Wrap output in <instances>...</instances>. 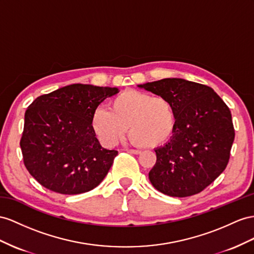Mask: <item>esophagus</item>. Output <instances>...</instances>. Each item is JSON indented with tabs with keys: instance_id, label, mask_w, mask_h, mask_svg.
I'll return each instance as SVG.
<instances>
[{
	"instance_id": "esophagus-1",
	"label": "esophagus",
	"mask_w": 254,
	"mask_h": 254,
	"mask_svg": "<svg viewBox=\"0 0 254 254\" xmlns=\"http://www.w3.org/2000/svg\"><path fill=\"white\" fill-rule=\"evenodd\" d=\"M127 152H129V153H133V154H140V150H135V149H127Z\"/></svg>"
}]
</instances>
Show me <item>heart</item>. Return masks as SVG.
I'll return each mask as SVG.
<instances>
[{"instance_id": "obj_1", "label": "heart", "mask_w": 254, "mask_h": 254, "mask_svg": "<svg viewBox=\"0 0 254 254\" xmlns=\"http://www.w3.org/2000/svg\"><path fill=\"white\" fill-rule=\"evenodd\" d=\"M109 109L96 108L91 117V128L105 147L115 146L127 127L136 144L159 147L171 138L176 127L174 105L164 96L127 90L110 101Z\"/></svg>"}]
</instances>
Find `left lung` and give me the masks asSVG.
Returning <instances> with one entry per match:
<instances>
[{
	"label": "left lung",
	"mask_w": 254,
	"mask_h": 254,
	"mask_svg": "<svg viewBox=\"0 0 254 254\" xmlns=\"http://www.w3.org/2000/svg\"><path fill=\"white\" fill-rule=\"evenodd\" d=\"M170 100L176 127L164 146L154 149L157 162L149 180L168 196L187 197L203 191L229 163L235 137L230 108L210 87L165 78L138 84Z\"/></svg>",
	"instance_id": "obj_1"
}]
</instances>
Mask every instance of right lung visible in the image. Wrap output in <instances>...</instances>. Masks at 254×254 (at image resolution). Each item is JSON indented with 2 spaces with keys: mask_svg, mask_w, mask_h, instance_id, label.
Segmentation results:
<instances>
[{
  "mask_svg": "<svg viewBox=\"0 0 254 254\" xmlns=\"http://www.w3.org/2000/svg\"><path fill=\"white\" fill-rule=\"evenodd\" d=\"M118 92V88L74 83L35 99L25 112L20 140L31 176L60 194H80L99 186L118 151L100 145L91 117Z\"/></svg>",
  "mask_w": 254,
  "mask_h": 254,
  "instance_id": "obj_1",
  "label": "right lung"
}]
</instances>
